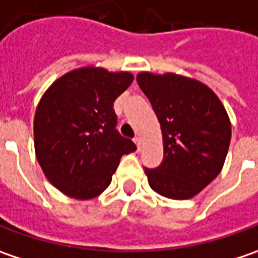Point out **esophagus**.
<instances>
[{
	"label": "esophagus",
	"instance_id": "1",
	"mask_svg": "<svg viewBox=\"0 0 258 258\" xmlns=\"http://www.w3.org/2000/svg\"><path fill=\"white\" fill-rule=\"evenodd\" d=\"M134 143H136V146H137V150L140 151L141 147H143V140H141V137H139V136H137V137L134 139Z\"/></svg>",
	"mask_w": 258,
	"mask_h": 258
}]
</instances>
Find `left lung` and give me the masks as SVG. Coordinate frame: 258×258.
<instances>
[{"mask_svg":"<svg viewBox=\"0 0 258 258\" xmlns=\"http://www.w3.org/2000/svg\"><path fill=\"white\" fill-rule=\"evenodd\" d=\"M137 82L163 134V162L144 169L149 185L170 199L194 198L224 166L231 141L228 114L214 91L195 79L141 72Z\"/></svg>","mask_w":258,"mask_h":258,"instance_id":"left-lung-1","label":"left lung"}]
</instances>
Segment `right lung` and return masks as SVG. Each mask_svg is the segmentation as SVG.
<instances>
[{
	"label": "right lung",
	"mask_w": 258,
	"mask_h": 258,
	"mask_svg": "<svg viewBox=\"0 0 258 258\" xmlns=\"http://www.w3.org/2000/svg\"><path fill=\"white\" fill-rule=\"evenodd\" d=\"M134 76L82 68L63 75L41 96L34 115V149L51 185L75 199L107 189L119 159L137 147L117 127L114 101Z\"/></svg>",
	"instance_id": "obj_1"
}]
</instances>
